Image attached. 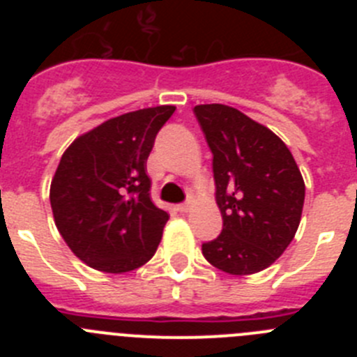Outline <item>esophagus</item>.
I'll use <instances>...</instances> for the list:
<instances>
[{
    "instance_id": "34e87169",
    "label": "esophagus",
    "mask_w": 357,
    "mask_h": 357,
    "mask_svg": "<svg viewBox=\"0 0 357 357\" xmlns=\"http://www.w3.org/2000/svg\"><path fill=\"white\" fill-rule=\"evenodd\" d=\"M189 209H191L189 204H181V206H176V211H178V213H189Z\"/></svg>"
}]
</instances>
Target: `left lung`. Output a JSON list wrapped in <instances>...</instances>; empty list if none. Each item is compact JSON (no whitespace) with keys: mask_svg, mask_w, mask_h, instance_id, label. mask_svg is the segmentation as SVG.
Returning a JSON list of instances; mask_svg holds the SVG:
<instances>
[{"mask_svg":"<svg viewBox=\"0 0 357 357\" xmlns=\"http://www.w3.org/2000/svg\"><path fill=\"white\" fill-rule=\"evenodd\" d=\"M213 151L216 202L223 230L202 245L213 266L252 275L279 259L298 229L305 185L279 135L222 103L195 107Z\"/></svg>","mask_w":357,"mask_h":357,"instance_id":"left-lung-1","label":"left lung"}]
</instances>
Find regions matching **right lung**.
<instances>
[{
	"mask_svg": "<svg viewBox=\"0 0 357 357\" xmlns=\"http://www.w3.org/2000/svg\"><path fill=\"white\" fill-rule=\"evenodd\" d=\"M173 105L134 110L78 135L52 178L55 225L87 266L125 273L153 257L168 213L151 202L146 160Z\"/></svg>",
	"mask_w": 357,
	"mask_h": 357,
	"instance_id": "1",
	"label": "right lung"
}]
</instances>
